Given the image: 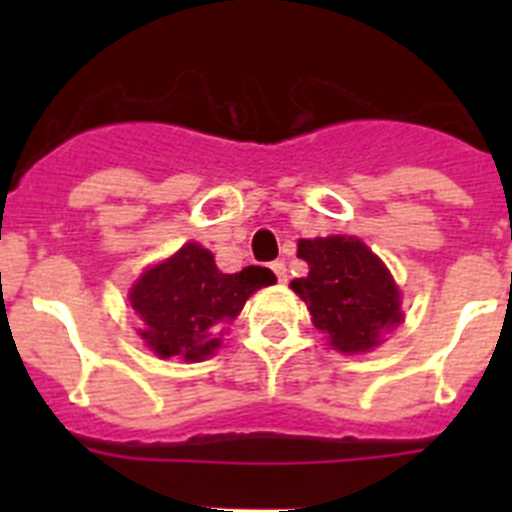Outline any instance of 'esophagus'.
Masks as SVG:
<instances>
[{
	"mask_svg": "<svg viewBox=\"0 0 512 512\" xmlns=\"http://www.w3.org/2000/svg\"><path fill=\"white\" fill-rule=\"evenodd\" d=\"M271 269H274V274H277V279L279 282H287V264H284V261H274V264H271Z\"/></svg>",
	"mask_w": 512,
	"mask_h": 512,
	"instance_id": "34e87169",
	"label": "esophagus"
}]
</instances>
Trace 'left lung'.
<instances>
[{"mask_svg":"<svg viewBox=\"0 0 512 512\" xmlns=\"http://www.w3.org/2000/svg\"><path fill=\"white\" fill-rule=\"evenodd\" d=\"M297 256L310 271L289 287L305 300L312 325L328 333L336 351L364 354L402 323L400 289L390 269L359 238H302Z\"/></svg>","mask_w":512,"mask_h":512,"instance_id":"8db88e82","label":"left lung"}]
</instances>
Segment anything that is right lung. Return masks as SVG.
<instances>
[{"label":"right lung","mask_w":512,"mask_h":512,"mask_svg":"<svg viewBox=\"0 0 512 512\" xmlns=\"http://www.w3.org/2000/svg\"><path fill=\"white\" fill-rule=\"evenodd\" d=\"M274 282L264 266L223 274L207 248L184 243L171 259L143 271L130 289L138 336L161 359L202 361L220 348V330L238 318L248 297Z\"/></svg>","instance_id":"add662e5"}]
</instances>
